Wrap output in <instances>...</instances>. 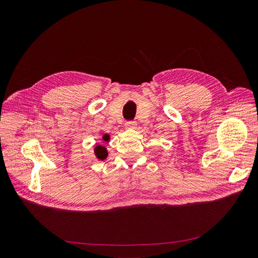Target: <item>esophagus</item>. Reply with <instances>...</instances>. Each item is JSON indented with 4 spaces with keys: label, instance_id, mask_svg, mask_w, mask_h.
<instances>
[{
    "label": "esophagus",
    "instance_id": "esophagus-1",
    "mask_svg": "<svg viewBox=\"0 0 258 258\" xmlns=\"http://www.w3.org/2000/svg\"><path fill=\"white\" fill-rule=\"evenodd\" d=\"M124 127L128 130H132V129H136L137 128V122L136 121H127L124 123Z\"/></svg>",
    "mask_w": 258,
    "mask_h": 258
}]
</instances>
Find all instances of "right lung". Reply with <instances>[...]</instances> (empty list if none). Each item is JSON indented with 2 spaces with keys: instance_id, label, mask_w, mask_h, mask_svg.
<instances>
[{
  "instance_id": "obj_1",
  "label": "right lung",
  "mask_w": 258,
  "mask_h": 258,
  "mask_svg": "<svg viewBox=\"0 0 258 258\" xmlns=\"http://www.w3.org/2000/svg\"><path fill=\"white\" fill-rule=\"evenodd\" d=\"M102 140L104 142H108L110 141V135H103L102 137ZM107 150L105 148V146L101 145V144H98L96 147H95V155H96V158L99 159V160H104L106 159L107 157Z\"/></svg>"
}]
</instances>
